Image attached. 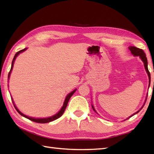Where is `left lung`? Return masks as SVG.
Segmentation results:
<instances>
[{"label": "left lung", "mask_w": 154, "mask_h": 154, "mask_svg": "<svg viewBox=\"0 0 154 154\" xmlns=\"http://www.w3.org/2000/svg\"><path fill=\"white\" fill-rule=\"evenodd\" d=\"M129 49H130V50L131 51V53L134 55V56H140V57L141 58V60L143 61V64H144V67H145V69H146V71H147V73H148V75L149 79V83H150V79H151V77H150V73H149V71L148 70V60H147V57L146 56V54L144 53V51H143L142 50V49H140V48H138L134 47V46H130L129 48ZM92 107H93V110L95 111V110L94 109V107L93 106H92ZM140 110H138V112H136L135 114L138 113ZM134 114H133V115H134ZM132 116H131L130 117H132Z\"/></svg>", "instance_id": "obj_1"}]
</instances>
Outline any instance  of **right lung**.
I'll use <instances>...</instances> for the list:
<instances>
[{
    "label": "right lung",
    "mask_w": 154,
    "mask_h": 154,
    "mask_svg": "<svg viewBox=\"0 0 154 154\" xmlns=\"http://www.w3.org/2000/svg\"><path fill=\"white\" fill-rule=\"evenodd\" d=\"M26 50V48L23 49V50L18 51L17 53H16V54H15L14 58H13L12 62V66H11V71H10L9 73H8V78H9V77H10V75H11V71L12 69V67H13V65H14V60H15L16 57H17V55H18L20 53H21V52L25 51ZM75 91H76V89L74 90L73 91H72V92L70 93L69 94H68V95L66 97V99H65V101H64L63 105V106H62L61 110H60V112H59L58 113H57L56 114H55L54 116H51V117H49V118H46V119H34V118H31V117H28V116H26V115H24V114H22V112H20L19 110H18V109H17V108L16 107V106L14 105V102H13V101H12V103H13V104H14V108L16 109V110H17V112H18L20 114V115L23 116L25 117V118H26V119H29V120L33 121V122H38V123H48V122H51V121H54V120H56V119H58V118H60V116H62V114H63L65 109H66V107H67V103H68V102H69V100L70 98H71V96L73 95V94H74V93L75 92Z\"/></svg>",
    "instance_id": "1"
}]
</instances>
